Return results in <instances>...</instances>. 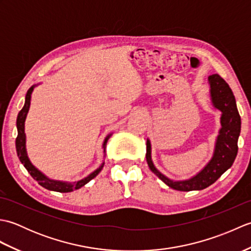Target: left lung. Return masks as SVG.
Instances as JSON below:
<instances>
[{"instance_id": "left-lung-1", "label": "left lung", "mask_w": 251, "mask_h": 251, "mask_svg": "<svg viewBox=\"0 0 251 251\" xmlns=\"http://www.w3.org/2000/svg\"><path fill=\"white\" fill-rule=\"evenodd\" d=\"M209 96L212 106L221 112V127L216 138L212 156L199 173L191 178L174 180L162 174L152 161V146L147 139V162L151 172L155 174L169 188L178 191H200L211 185L230 168L237 155V141L241 134L239 116L235 97L227 83L218 74L208 76Z\"/></svg>"}]
</instances>
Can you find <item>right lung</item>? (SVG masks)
<instances>
[{
  "instance_id": "add662e5",
  "label": "right lung",
  "mask_w": 251,
  "mask_h": 251,
  "mask_svg": "<svg viewBox=\"0 0 251 251\" xmlns=\"http://www.w3.org/2000/svg\"><path fill=\"white\" fill-rule=\"evenodd\" d=\"M40 84V83H39ZM39 84L32 85V86L28 89L25 95V105L24 108L21 109V111L18 113L17 116V122H16V125H17V131H18V136L16 138V151H17V155L20 159L21 164L24 165L25 168L28 170V173L32 176V178L36 180L39 182L40 185L43 186V188L50 190V191H55V192H60V193H69V192H72L74 190L81 189L82 186H84L86 183H88L90 180L94 179L96 176H97L101 169H102L104 161L101 163L100 166L95 169L93 173H90L86 177L77 180V181H73V182H70V181H61V180H55V179H50V177H47L45 174L41 172L39 168H36L32 162L30 161V158L28 156V152H26V146H25V122L26 119V115H28V112L30 109V104H31V95L33 93V89L37 86ZM113 132H111L108 136L104 138L103 143H102V150L104 153V157H105V147H106V142H108V139L112 136Z\"/></svg>"
}]
</instances>
